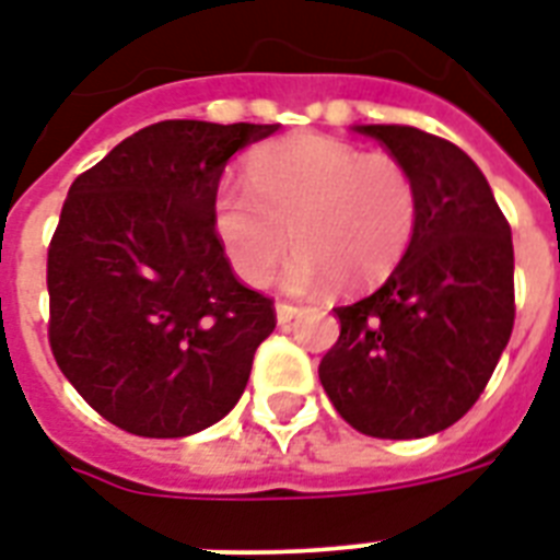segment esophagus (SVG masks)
Instances as JSON below:
<instances>
[{"mask_svg":"<svg viewBox=\"0 0 560 560\" xmlns=\"http://www.w3.org/2000/svg\"><path fill=\"white\" fill-rule=\"evenodd\" d=\"M299 314H302V307L299 305H290V302H279V305H276V323L279 325H288L290 319H296Z\"/></svg>","mask_w":560,"mask_h":560,"instance_id":"esophagus-1","label":"esophagus"}]
</instances>
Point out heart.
Wrapping results in <instances>:
<instances>
[{"label": "heart", "instance_id": "b5f03b06", "mask_svg": "<svg viewBox=\"0 0 560 560\" xmlns=\"http://www.w3.org/2000/svg\"><path fill=\"white\" fill-rule=\"evenodd\" d=\"M249 188L214 197V232L246 284H264L288 249L284 281L305 293L337 279L366 288L400 261L416 232L418 194L386 153H363L328 136L264 144L246 165Z\"/></svg>", "mask_w": 560, "mask_h": 560}]
</instances>
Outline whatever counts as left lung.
<instances>
[{
  "mask_svg": "<svg viewBox=\"0 0 560 560\" xmlns=\"http://www.w3.org/2000/svg\"><path fill=\"white\" fill-rule=\"evenodd\" d=\"M409 171L416 232L372 296L334 307L328 398L374 439H424L468 412L514 328L512 229L477 162L418 127L358 125Z\"/></svg>",
  "mask_w": 560,
  "mask_h": 560,
  "instance_id": "left-lung-1",
  "label": "left lung"
}]
</instances>
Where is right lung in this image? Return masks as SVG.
<instances>
[{
    "label": "right lung",
    "instance_id": "1",
    "mask_svg": "<svg viewBox=\"0 0 560 560\" xmlns=\"http://www.w3.org/2000/svg\"><path fill=\"white\" fill-rule=\"evenodd\" d=\"M276 130L160 121L69 188L48 246V340L109 424L183 439L244 395L276 314L229 267L214 197L226 162Z\"/></svg>",
    "mask_w": 560,
    "mask_h": 560
}]
</instances>
